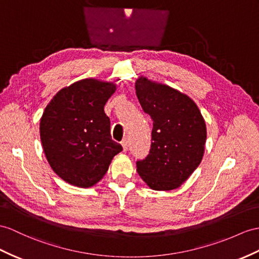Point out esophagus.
Wrapping results in <instances>:
<instances>
[{
	"label": "esophagus",
	"mask_w": 259,
	"mask_h": 259,
	"mask_svg": "<svg viewBox=\"0 0 259 259\" xmlns=\"http://www.w3.org/2000/svg\"><path fill=\"white\" fill-rule=\"evenodd\" d=\"M122 146H123V150L124 151H126L128 149V141L127 140H124V141H122Z\"/></svg>",
	"instance_id": "1"
}]
</instances>
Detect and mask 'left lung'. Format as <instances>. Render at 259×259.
Here are the masks:
<instances>
[{
	"label": "left lung",
	"instance_id": "8db88e82",
	"mask_svg": "<svg viewBox=\"0 0 259 259\" xmlns=\"http://www.w3.org/2000/svg\"><path fill=\"white\" fill-rule=\"evenodd\" d=\"M135 88L144 112L153 119L149 154L136 161L137 172L154 190H174L202 160L205 122L197 104L178 90L145 77Z\"/></svg>",
	"mask_w": 259,
	"mask_h": 259
}]
</instances>
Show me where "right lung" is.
Listing matches in <instances>:
<instances>
[{"label":"right lung","instance_id":"1","mask_svg":"<svg viewBox=\"0 0 259 259\" xmlns=\"http://www.w3.org/2000/svg\"><path fill=\"white\" fill-rule=\"evenodd\" d=\"M116 85L84 79L64 88L50 101L40 119V141L50 167L75 187L89 188L106 174L123 150L112 140L104 105Z\"/></svg>","mask_w":259,"mask_h":259}]
</instances>
